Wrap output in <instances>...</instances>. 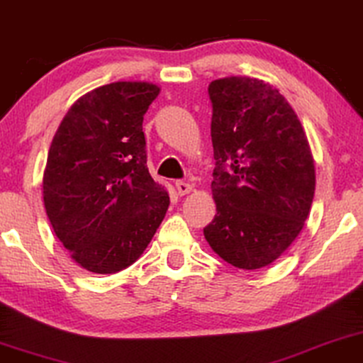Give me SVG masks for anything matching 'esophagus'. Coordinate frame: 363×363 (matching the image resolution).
<instances>
[{"label":"esophagus","instance_id":"34e87169","mask_svg":"<svg viewBox=\"0 0 363 363\" xmlns=\"http://www.w3.org/2000/svg\"><path fill=\"white\" fill-rule=\"evenodd\" d=\"M176 189L179 192V196H186V194H189V192L192 191V186L189 184V182H186V181H177L176 182Z\"/></svg>","mask_w":363,"mask_h":363}]
</instances>
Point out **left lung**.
<instances>
[{"mask_svg": "<svg viewBox=\"0 0 363 363\" xmlns=\"http://www.w3.org/2000/svg\"><path fill=\"white\" fill-rule=\"evenodd\" d=\"M209 98L217 214L204 238L227 264L262 269L286 252L311 212V146L292 106L262 79H216Z\"/></svg>", "mask_w": 363, "mask_h": 363, "instance_id": "8db88e82", "label": "left lung"}]
</instances>
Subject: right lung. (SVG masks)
Listing matches in <instances>:
<instances>
[{"instance_id": "add662e5", "label": "right lung", "mask_w": 363, "mask_h": 363, "mask_svg": "<svg viewBox=\"0 0 363 363\" xmlns=\"http://www.w3.org/2000/svg\"><path fill=\"white\" fill-rule=\"evenodd\" d=\"M159 86L118 81L81 96L52 138L43 199L56 238L81 267L116 274L136 262L169 194L147 169L143 119Z\"/></svg>"}]
</instances>
